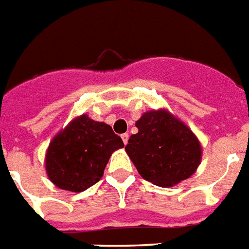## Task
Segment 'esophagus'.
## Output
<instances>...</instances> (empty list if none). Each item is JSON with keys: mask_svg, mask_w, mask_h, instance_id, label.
I'll return each instance as SVG.
<instances>
[{"mask_svg": "<svg viewBox=\"0 0 249 249\" xmlns=\"http://www.w3.org/2000/svg\"><path fill=\"white\" fill-rule=\"evenodd\" d=\"M121 139H123L124 144L128 143V139H129V134H128V133H124V134H121Z\"/></svg>", "mask_w": 249, "mask_h": 249, "instance_id": "esophagus-1", "label": "esophagus"}]
</instances>
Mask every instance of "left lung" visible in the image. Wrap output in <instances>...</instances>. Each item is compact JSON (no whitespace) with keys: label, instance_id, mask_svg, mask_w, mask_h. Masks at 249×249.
I'll use <instances>...</instances> for the list:
<instances>
[{"label":"left lung","instance_id":"1","mask_svg":"<svg viewBox=\"0 0 249 249\" xmlns=\"http://www.w3.org/2000/svg\"><path fill=\"white\" fill-rule=\"evenodd\" d=\"M137 134L125 150L138 172L149 182L172 187L196 172L202 148L194 131L166 108L144 112L135 123Z\"/></svg>","mask_w":249,"mask_h":249}]
</instances>
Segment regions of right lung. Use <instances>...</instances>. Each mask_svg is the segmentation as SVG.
<instances>
[{"mask_svg": "<svg viewBox=\"0 0 249 249\" xmlns=\"http://www.w3.org/2000/svg\"><path fill=\"white\" fill-rule=\"evenodd\" d=\"M123 147L110 125L79 115L49 143L45 153L48 178L62 190L85 191L99 182L111 154Z\"/></svg>", "mask_w": 249, "mask_h": 249, "instance_id": "right-lung-1", "label": "right lung"}]
</instances>
